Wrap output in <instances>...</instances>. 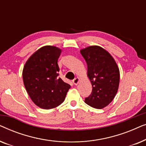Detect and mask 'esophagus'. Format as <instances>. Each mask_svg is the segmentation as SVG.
<instances>
[{
  "label": "esophagus",
  "mask_w": 146,
  "mask_h": 146,
  "mask_svg": "<svg viewBox=\"0 0 146 146\" xmlns=\"http://www.w3.org/2000/svg\"><path fill=\"white\" fill-rule=\"evenodd\" d=\"M79 82H80V78H74L72 80V82H73V84L74 85H77L79 83Z\"/></svg>",
  "instance_id": "obj_1"
}]
</instances>
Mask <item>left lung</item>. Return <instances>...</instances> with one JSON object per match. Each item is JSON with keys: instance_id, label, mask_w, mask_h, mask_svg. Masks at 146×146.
I'll return each instance as SVG.
<instances>
[{"instance_id": "1", "label": "left lung", "mask_w": 146, "mask_h": 146, "mask_svg": "<svg viewBox=\"0 0 146 146\" xmlns=\"http://www.w3.org/2000/svg\"><path fill=\"white\" fill-rule=\"evenodd\" d=\"M86 62L87 76L92 86L85 103L102 109L114 98L119 84V70L115 60L107 50L99 46H90L80 50Z\"/></svg>"}]
</instances>
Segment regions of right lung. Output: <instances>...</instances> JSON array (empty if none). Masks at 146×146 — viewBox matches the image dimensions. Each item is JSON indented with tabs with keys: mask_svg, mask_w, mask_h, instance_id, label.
<instances>
[{
	"mask_svg": "<svg viewBox=\"0 0 146 146\" xmlns=\"http://www.w3.org/2000/svg\"><path fill=\"white\" fill-rule=\"evenodd\" d=\"M61 52L54 46H44L34 52L24 66V85L32 101L40 108L58 106L70 88L58 77V59Z\"/></svg>",
	"mask_w": 146,
	"mask_h": 146,
	"instance_id": "add662e5",
	"label": "right lung"
}]
</instances>
